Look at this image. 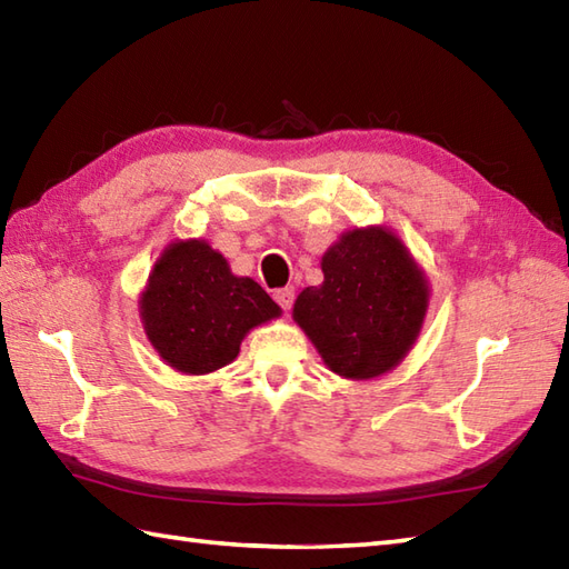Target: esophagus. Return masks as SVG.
I'll list each match as a JSON object with an SVG mask.
<instances>
[{
	"mask_svg": "<svg viewBox=\"0 0 569 569\" xmlns=\"http://www.w3.org/2000/svg\"><path fill=\"white\" fill-rule=\"evenodd\" d=\"M273 298H276V303L281 306L286 312L293 308V300H296V291H293V286H286V288H278V291L273 293Z\"/></svg>",
	"mask_w": 569,
	"mask_h": 569,
	"instance_id": "obj_1",
	"label": "esophagus"
}]
</instances>
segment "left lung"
Returning a JSON list of instances; mask_svg holds the SVG:
<instances>
[{"label": "left lung", "instance_id": "obj_1", "mask_svg": "<svg viewBox=\"0 0 569 569\" xmlns=\"http://www.w3.org/2000/svg\"><path fill=\"white\" fill-rule=\"evenodd\" d=\"M322 286L298 296L293 318L325 365L347 379L393 369L416 342L428 283L386 229H355L322 257Z\"/></svg>", "mask_w": 569, "mask_h": 569}]
</instances>
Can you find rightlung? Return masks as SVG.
<instances>
[{
	"label": "right lung",
	"mask_w": 569,
	"mask_h": 569,
	"mask_svg": "<svg viewBox=\"0 0 569 569\" xmlns=\"http://www.w3.org/2000/svg\"><path fill=\"white\" fill-rule=\"evenodd\" d=\"M278 312L257 281L234 276L222 253L198 239L163 251L141 298L143 328L156 352L186 373L229 365L244 335Z\"/></svg>",
	"instance_id": "obj_1"
}]
</instances>
